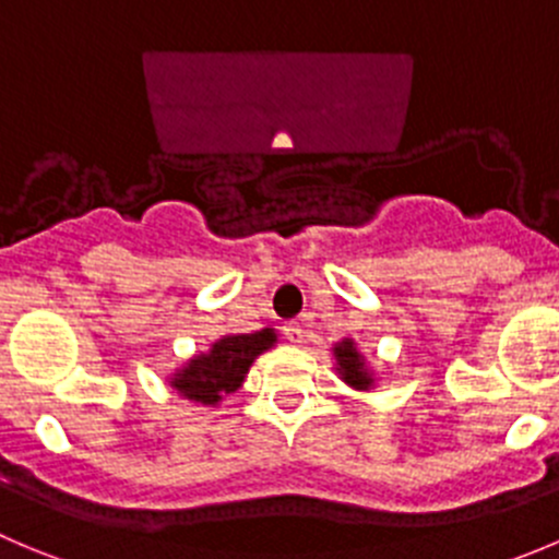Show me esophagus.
<instances>
[{
  "mask_svg": "<svg viewBox=\"0 0 559 559\" xmlns=\"http://www.w3.org/2000/svg\"><path fill=\"white\" fill-rule=\"evenodd\" d=\"M283 332H285V337L290 340V343H301V340H305V323H301V321H288L283 326Z\"/></svg>",
  "mask_w": 559,
  "mask_h": 559,
  "instance_id": "obj_1",
  "label": "esophagus"
}]
</instances>
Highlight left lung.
<instances>
[{"label": "left lung", "mask_w": 559, "mask_h": 559, "mask_svg": "<svg viewBox=\"0 0 559 559\" xmlns=\"http://www.w3.org/2000/svg\"><path fill=\"white\" fill-rule=\"evenodd\" d=\"M334 356H337V365H340V373L343 379L348 381L350 386H359V390H368L370 386V373L365 370L362 356L356 354L354 343L350 340H343V343L334 348Z\"/></svg>", "instance_id": "obj_1"}]
</instances>
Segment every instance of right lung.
<instances>
[{
	"mask_svg": "<svg viewBox=\"0 0 559 559\" xmlns=\"http://www.w3.org/2000/svg\"><path fill=\"white\" fill-rule=\"evenodd\" d=\"M276 334L271 329L254 334H227L216 340L209 354L197 356L175 376L173 386L197 403H216L241 386L254 356L263 354Z\"/></svg>",
	"mask_w": 559,
	"mask_h": 559,
	"instance_id": "add662e5",
	"label": "right lung"
}]
</instances>
